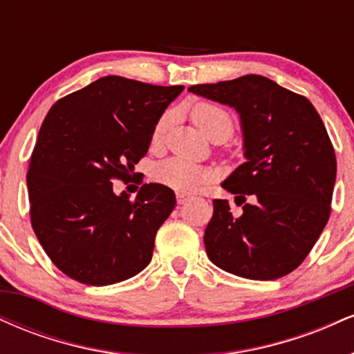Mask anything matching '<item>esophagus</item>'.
<instances>
[{
    "label": "esophagus",
    "instance_id": "esophagus-1",
    "mask_svg": "<svg viewBox=\"0 0 354 354\" xmlns=\"http://www.w3.org/2000/svg\"><path fill=\"white\" fill-rule=\"evenodd\" d=\"M176 200H178V205H185V203L189 200V194H186V193H178V194H176Z\"/></svg>",
    "mask_w": 354,
    "mask_h": 354
}]
</instances>
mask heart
<instances>
[{"label":"heart","mask_w":354,"mask_h":354,"mask_svg":"<svg viewBox=\"0 0 354 354\" xmlns=\"http://www.w3.org/2000/svg\"><path fill=\"white\" fill-rule=\"evenodd\" d=\"M191 118L194 124L205 133L209 140L221 138L223 141L228 140L234 131L233 118L225 108L218 106L213 103H198L191 109ZM169 123V113H165L158 120L153 129L151 141L154 145L160 143L165 135L166 126ZM154 180L160 185L168 186L174 191H196L200 186L208 183L213 178V171L201 165H194L191 161L183 160V158H169V160L161 161L156 165L153 173Z\"/></svg>","instance_id":"heart-1"}]
</instances>
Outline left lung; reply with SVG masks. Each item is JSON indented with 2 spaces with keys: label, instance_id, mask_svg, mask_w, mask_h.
<instances>
[{
  "label": "left lung",
  "instance_id": "obj_1",
  "mask_svg": "<svg viewBox=\"0 0 354 354\" xmlns=\"http://www.w3.org/2000/svg\"><path fill=\"white\" fill-rule=\"evenodd\" d=\"M189 91L236 109L245 136L246 163L223 183L243 213L234 214L228 200L213 201L206 253L241 278L290 274L331 213L336 156L323 120L310 100L259 75L194 84Z\"/></svg>",
  "mask_w": 354,
  "mask_h": 354
}]
</instances>
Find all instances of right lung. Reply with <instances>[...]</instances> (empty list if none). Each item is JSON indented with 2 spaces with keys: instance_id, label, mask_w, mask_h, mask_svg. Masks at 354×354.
Here are the masks:
<instances>
[{
  "instance_id": "add662e5",
  "label": "right lung",
  "mask_w": 354,
  "mask_h": 354,
  "mask_svg": "<svg viewBox=\"0 0 354 354\" xmlns=\"http://www.w3.org/2000/svg\"><path fill=\"white\" fill-rule=\"evenodd\" d=\"M183 89L104 76L56 101L44 118L26 174L31 226L75 281L115 284L151 261L174 191L145 183L129 200L124 191L113 193V180L140 174L133 171L154 126Z\"/></svg>"
}]
</instances>
